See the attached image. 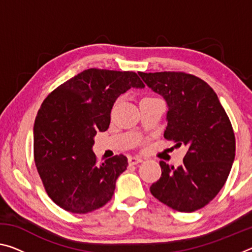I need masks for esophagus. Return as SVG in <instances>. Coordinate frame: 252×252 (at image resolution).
<instances>
[{
  "label": "esophagus",
  "instance_id": "34e87169",
  "mask_svg": "<svg viewBox=\"0 0 252 252\" xmlns=\"http://www.w3.org/2000/svg\"><path fill=\"white\" fill-rule=\"evenodd\" d=\"M129 164H138L140 162H142V158L141 157H130L129 158Z\"/></svg>",
  "mask_w": 252,
  "mask_h": 252
}]
</instances>
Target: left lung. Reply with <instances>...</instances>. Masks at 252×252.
I'll return each mask as SVG.
<instances>
[{
    "label": "left lung",
    "mask_w": 252,
    "mask_h": 252,
    "mask_svg": "<svg viewBox=\"0 0 252 252\" xmlns=\"http://www.w3.org/2000/svg\"><path fill=\"white\" fill-rule=\"evenodd\" d=\"M149 88L167 102L164 138L187 153L180 167L160 161L161 177L150 191L180 212L203 208L224 186L236 156L231 122L210 85L183 72H139Z\"/></svg>",
    "instance_id": "left-lung-1"
}]
</instances>
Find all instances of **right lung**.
I'll return each mask as SVG.
<instances>
[{
    "label": "right lung",
    "mask_w": 252,
    "mask_h": 252,
    "mask_svg": "<svg viewBox=\"0 0 252 252\" xmlns=\"http://www.w3.org/2000/svg\"><path fill=\"white\" fill-rule=\"evenodd\" d=\"M144 84L134 72L89 69L58 87L43 101L33 127L34 161L53 202L72 213L108 203L127 159L96 163L97 132L108 130L111 110L122 93Z\"/></svg>",
    "instance_id": "1"
}]
</instances>
